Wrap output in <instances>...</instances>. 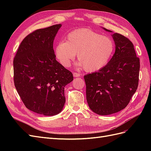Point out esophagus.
Segmentation results:
<instances>
[{
	"label": "esophagus",
	"instance_id": "1",
	"mask_svg": "<svg viewBox=\"0 0 151 151\" xmlns=\"http://www.w3.org/2000/svg\"><path fill=\"white\" fill-rule=\"evenodd\" d=\"M73 76H74V77H78V76H81V74L76 73V72H74L73 73Z\"/></svg>",
	"mask_w": 151,
	"mask_h": 151
}]
</instances>
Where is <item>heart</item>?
I'll list each match as a JSON object with an SVG mask.
<instances>
[{
    "instance_id": "heart-1",
    "label": "heart",
    "mask_w": 151,
    "mask_h": 151,
    "mask_svg": "<svg viewBox=\"0 0 151 151\" xmlns=\"http://www.w3.org/2000/svg\"><path fill=\"white\" fill-rule=\"evenodd\" d=\"M115 43L110 37L102 36L88 28L76 29L67 35L65 41L55 47V56L65 67L70 66L77 54L76 65L87 72L102 69L110 62L115 51Z\"/></svg>"
}]
</instances>
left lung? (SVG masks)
<instances>
[{
  "instance_id": "8db88e82",
  "label": "left lung",
  "mask_w": 151,
  "mask_h": 151,
  "mask_svg": "<svg viewBox=\"0 0 151 151\" xmlns=\"http://www.w3.org/2000/svg\"><path fill=\"white\" fill-rule=\"evenodd\" d=\"M112 36L115 51L110 62L99 71L84 76L89 107L101 115L124 109L138 86L139 58L132 43L119 34L115 33Z\"/></svg>"
}]
</instances>
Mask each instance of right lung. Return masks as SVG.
I'll return each mask as SVG.
<instances>
[{
  "label": "right lung",
  "mask_w": 151,
  "mask_h": 151,
  "mask_svg": "<svg viewBox=\"0 0 151 151\" xmlns=\"http://www.w3.org/2000/svg\"><path fill=\"white\" fill-rule=\"evenodd\" d=\"M62 24L35 30L24 38L14 59L15 87L25 106L47 116L59 114L65 102L64 88L72 73L56 60L53 42Z\"/></svg>",
  "instance_id": "obj_1"
}]
</instances>
